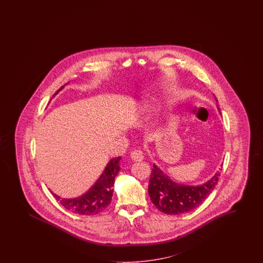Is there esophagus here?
I'll use <instances>...</instances> for the list:
<instances>
[{
  "mask_svg": "<svg viewBox=\"0 0 263 263\" xmlns=\"http://www.w3.org/2000/svg\"><path fill=\"white\" fill-rule=\"evenodd\" d=\"M143 152L141 149H135L131 152V159L135 162H141L143 160Z\"/></svg>",
  "mask_w": 263,
  "mask_h": 263,
  "instance_id": "esophagus-1",
  "label": "esophagus"
}]
</instances>
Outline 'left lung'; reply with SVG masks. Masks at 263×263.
Here are the masks:
<instances>
[{
	"label": "left lung",
	"instance_id": "1",
	"mask_svg": "<svg viewBox=\"0 0 263 263\" xmlns=\"http://www.w3.org/2000/svg\"><path fill=\"white\" fill-rule=\"evenodd\" d=\"M217 108L220 111L218 105ZM220 174L221 173L218 171L215 175L205 183L190 186L175 183L159 167L153 165L148 185V194L152 203L161 212L167 215L183 214L197 208L204 201L208 195L215 188Z\"/></svg>",
	"mask_w": 263,
	"mask_h": 263
}]
</instances>
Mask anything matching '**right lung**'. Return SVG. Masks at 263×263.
<instances>
[{
    "instance_id": "add662e5",
    "label": "right lung",
    "mask_w": 263,
    "mask_h": 263,
    "mask_svg": "<svg viewBox=\"0 0 263 263\" xmlns=\"http://www.w3.org/2000/svg\"><path fill=\"white\" fill-rule=\"evenodd\" d=\"M64 86L60 88L57 93L64 88ZM121 157H117L110 160L107 164L102 175L97 179L96 184L86 194L79 198L74 199H62L58 195H52L66 209L73 213L80 215H93L104 211L111 203V197L114 193L115 178L120 171V160Z\"/></svg>"
}]
</instances>
